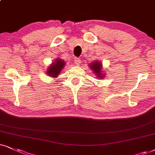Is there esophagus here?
Segmentation results:
<instances>
[{
	"label": "esophagus",
	"instance_id": "esophagus-1",
	"mask_svg": "<svg viewBox=\"0 0 155 155\" xmlns=\"http://www.w3.org/2000/svg\"><path fill=\"white\" fill-rule=\"evenodd\" d=\"M74 65L76 66H78L80 64H81V60H80L79 58H74Z\"/></svg>",
	"mask_w": 155,
	"mask_h": 155
}]
</instances>
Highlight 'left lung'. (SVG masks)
I'll list each match as a JSON object with an SVG mask.
<instances>
[{
	"label": "left lung",
	"mask_w": 155,
	"mask_h": 155,
	"mask_svg": "<svg viewBox=\"0 0 155 155\" xmlns=\"http://www.w3.org/2000/svg\"><path fill=\"white\" fill-rule=\"evenodd\" d=\"M89 66L91 70L93 71L95 76H97L98 79H103L104 77L105 74L103 73L104 71H102V64H101V62L96 61L94 62H92Z\"/></svg>",
	"instance_id": "8db88e82"
}]
</instances>
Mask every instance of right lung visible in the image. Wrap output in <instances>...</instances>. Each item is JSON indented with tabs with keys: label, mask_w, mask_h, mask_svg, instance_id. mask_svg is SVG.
Masks as SVG:
<instances>
[{
	"label": "right lung",
	"mask_w": 155,
	"mask_h": 155,
	"mask_svg": "<svg viewBox=\"0 0 155 155\" xmlns=\"http://www.w3.org/2000/svg\"><path fill=\"white\" fill-rule=\"evenodd\" d=\"M64 66H65V62L63 60L56 59L54 63H52L48 66L47 74L51 77H56L60 74Z\"/></svg>",
	"instance_id": "right-lung-1"
}]
</instances>
